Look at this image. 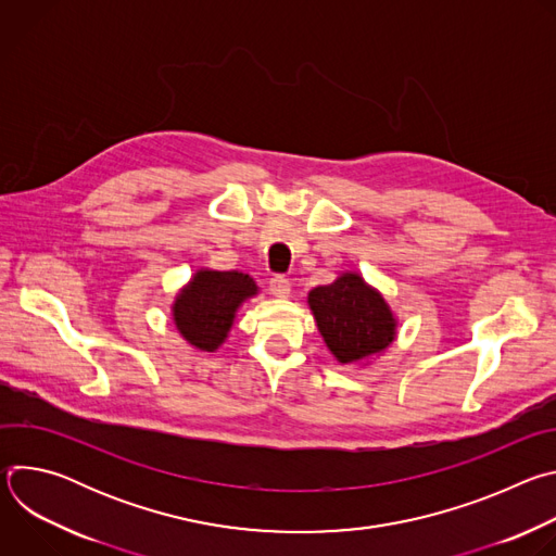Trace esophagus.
I'll return each instance as SVG.
<instances>
[{
    "instance_id": "obj_1",
    "label": "esophagus",
    "mask_w": 556,
    "mask_h": 556,
    "mask_svg": "<svg viewBox=\"0 0 556 556\" xmlns=\"http://www.w3.org/2000/svg\"><path fill=\"white\" fill-rule=\"evenodd\" d=\"M270 292L277 299H288L290 296V281L286 277H281V275H275L270 279Z\"/></svg>"
}]
</instances>
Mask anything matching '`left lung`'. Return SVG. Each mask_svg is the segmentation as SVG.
<instances>
[{"label": "left lung", "mask_w": 556, "mask_h": 556, "mask_svg": "<svg viewBox=\"0 0 556 556\" xmlns=\"http://www.w3.org/2000/svg\"><path fill=\"white\" fill-rule=\"evenodd\" d=\"M307 305L328 350L341 365H369L399 337V319L378 288L343 270L307 292Z\"/></svg>", "instance_id": "8db88e82"}]
</instances>
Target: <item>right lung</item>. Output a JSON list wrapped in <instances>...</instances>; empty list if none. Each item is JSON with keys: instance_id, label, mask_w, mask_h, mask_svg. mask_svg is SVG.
I'll return each instance as SVG.
<instances>
[{"instance_id": "add662e5", "label": "right lung", "mask_w": 556, "mask_h": 556, "mask_svg": "<svg viewBox=\"0 0 556 556\" xmlns=\"http://www.w3.org/2000/svg\"><path fill=\"white\" fill-rule=\"evenodd\" d=\"M260 294L255 279L242 270L198 268L176 292L172 319L180 337L198 352H217L240 307Z\"/></svg>"}]
</instances>
